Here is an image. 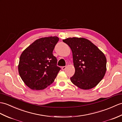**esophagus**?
Here are the masks:
<instances>
[{
  "label": "esophagus",
  "mask_w": 122,
  "mask_h": 122,
  "mask_svg": "<svg viewBox=\"0 0 122 122\" xmlns=\"http://www.w3.org/2000/svg\"><path fill=\"white\" fill-rule=\"evenodd\" d=\"M66 66H62V70H66Z\"/></svg>",
  "instance_id": "obj_1"
}]
</instances>
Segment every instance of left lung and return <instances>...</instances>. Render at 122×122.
<instances>
[{
	"instance_id": "1",
	"label": "left lung",
	"mask_w": 122,
	"mask_h": 122,
	"mask_svg": "<svg viewBox=\"0 0 122 122\" xmlns=\"http://www.w3.org/2000/svg\"><path fill=\"white\" fill-rule=\"evenodd\" d=\"M63 41L72 50L75 73L70 78L82 89H90L102 80L106 72L107 59L103 53L88 39L68 38Z\"/></svg>"
}]
</instances>
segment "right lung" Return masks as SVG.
<instances>
[{"instance_id":"obj_1","label":"right lung","mask_w":122,"mask_h":122,"mask_svg":"<svg viewBox=\"0 0 122 122\" xmlns=\"http://www.w3.org/2000/svg\"><path fill=\"white\" fill-rule=\"evenodd\" d=\"M59 41L56 36L39 38L22 53L19 73L23 81L30 89H44L54 81L61 70L52 53Z\"/></svg>"}]
</instances>
